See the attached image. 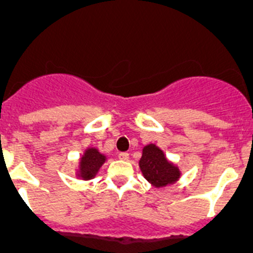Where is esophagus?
<instances>
[{
    "mask_svg": "<svg viewBox=\"0 0 253 253\" xmlns=\"http://www.w3.org/2000/svg\"><path fill=\"white\" fill-rule=\"evenodd\" d=\"M118 158L121 159V160H127L128 159V152H120Z\"/></svg>",
    "mask_w": 253,
    "mask_h": 253,
    "instance_id": "34e87169",
    "label": "esophagus"
}]
</instances>
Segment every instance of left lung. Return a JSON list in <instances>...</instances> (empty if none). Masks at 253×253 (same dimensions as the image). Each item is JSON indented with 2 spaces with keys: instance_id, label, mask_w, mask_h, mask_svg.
<instances>
[{
  "instance_id": "8db88e82",
  "label": "left lung",
  "mask_w": 253,
  "mask_h": 253,
  "mask_svg": "<svg viewBox=\"0 0 253 253\" xmlns=\"http://www.w3.org/2000/svg\"><path fill=\"white\" fill-rule=\"evenodd\" d=\"M140 168L143 176L158 188L174 183L180 175L177 168L166 160L163 151L155 145H147L143 147Z\"/></svg>"
}]
</instances>
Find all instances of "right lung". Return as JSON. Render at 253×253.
Instances as JSON below:
<instances>
[{
  "label": "right lung",
  "instance_id": "add662e5",
  "mask_svg": "<svg viewBox=\"0 0 253 253\" xmlns=\"http://www.w3.org/2000/svg\"><path fill=\"white\" fill-rule=\"evenodd\" d=\"M104 156L99 154L95 149H89L85 151L81 160V176L83 179H92L98 169L104 163Z\"/></svg>",
  "mask_w": 253,
  "mask_h": 253
}]
</instances>
